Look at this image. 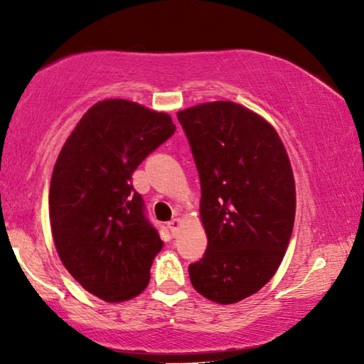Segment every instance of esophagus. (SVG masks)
I'll use <instances>...</instances> for the list:
<instances>
[{"label": "esophagus", "mask_w": 364, "mask_h": 364, "mask_svg": "<svg viewBox=\"0 0 364 364\" xmlns=\"http://www.w3.org/2000/svg\"><path fill=\"white\" fill-rule=\"evenodd\" d=\"M181 225H182L181 218H172V220L168 222V228H171V232L173 233V235H176V233L178 232V228H181Z\"/></svg>", "instance_id": "obj_1"}]
</instances>
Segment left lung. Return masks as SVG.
<instances>
[{"mask_svg": "<svg viewBox=\"0 0 364 364\" xmlns=\"http://www.w3.org/2000/svg\"><path fill=\"white\" fill-rule=\"evenodd\" d=\"M200 177L207 250L188 267L207 300L232 305L275 275L295 223V178L287 149L267 119L232 101L177 112Z\"/></svg>", "mask_w": 364, "mask_h": 364, "instance_id": "left-lung-1", "label": "left lung"}]
</instances>
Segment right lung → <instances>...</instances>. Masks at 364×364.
<instances>
[{"mask_svg":"<svg viewBox=\"0 0 364 364\" xmlns=\"http://www.w3.org/2000/svg\"><path fill=\"white\" fill-rule=\"evenodd\" d=\"M176 132L172 117L126 99L94 104L54 164L49 220L63 265L109 303L141 295L164 242L144 215L131 177Z\"/></svg>","mask_w":364,"mask_h":364,"instance_id":"add662e5","label":"right lung"}]
</instances>
